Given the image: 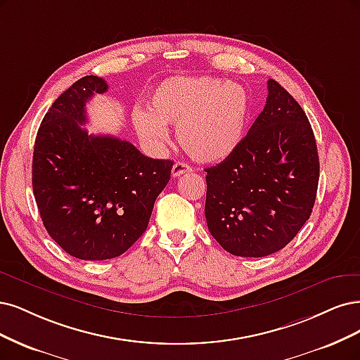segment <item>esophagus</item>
<instances>
[{
    "label": "esophagus",
    "instance_id": "esophagus-1",
    "mask_svg": "<svg viewBox=\"0 0 360 360\" xmlns=\"http://www.w3.org/2000/svg\"><path fill=\"white\" fill-rule=\"evenodd\" d=\"M191 171H192V168H191L188 164H184V162H176L174 165H172L171 174H172V177H180V176L186 174V172H191Z\"/></svg>",
    "mask_w": 360,
    "mask_h": 360
}]
</instances>
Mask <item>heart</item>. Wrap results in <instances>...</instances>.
Segmentation results:
<instances>
[{"mask_svg":"<svg viewBox=\"0 0 360 360\" xmlns=\"http://www.w3.org/2000/svg\"><path fill=\"white\" fill-rule=\"evenodd\" d=\"M132 123L148 146L167 143V125L177 127L183 150L200 162H219L238 147L250 113V96L241 84L210 77H171L158 84Z\"/></svg>","mask_w":360,"mask_h":360,"instance_id":"heart-1","label":"heart"}]
</instances>
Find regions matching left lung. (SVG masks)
I'll return each instance as SVG.
<instances>
[{
	"mask_svg": "<svg viewBox=\"0 0 360 360\" xmlns=\"http://www.w3.org/2000/svg\"><path fill=\"white\" fill-rule=\"evenodd\" d=\"M205 172L207 226L223 249L244 257L281 250L311 216L319 184L316 139L302 107L269 79L262 113Z\"/></svg>",
	"mask_w": 360,
	"mask_h": 360,
	"instance_id": "1",
	"label": "left lung"
}]
</instances>
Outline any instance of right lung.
Here are the masks:
<instances>
[{"mask_svg":"<svg viewBox=\"0 0 360 360\" xmlns=\"http://www.w3.org/2000/svg\"><path fill=\"white\" fill-rule=\"evenodd\" d=\"M107 89L96 76L72 83L49 108L34 144L32 191L43 225L83 260L117 257L141 237L174 164L117 137L88 134L86 103Z\"/></svg>","mask_w":360,"mask_h":360,"instance_id":"right-lung-1","label":"right lung"}]
</instances>
